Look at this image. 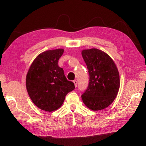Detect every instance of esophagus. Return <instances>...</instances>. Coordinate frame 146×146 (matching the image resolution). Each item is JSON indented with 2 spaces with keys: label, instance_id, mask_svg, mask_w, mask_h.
Masks as SVG:
<instances>
[{
  "label": "esophagus",
  "instance_id": "esophagus-1",
  "mask_svg": "<svg viewBox=\"0 0 146 146\" xmlns=\"http://www.w3.org/2000/svg\"><path fill=\"white\" fill-rule=\"evenodd\" d=\"M73 83H74V84H75V87H76V86H77V81H76V80H73Z\"/></svg>",
  "mask_w": 146,
  "mask_h": 146
}]
</instances>
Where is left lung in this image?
I'll return each mask as SVG.
<instances>
[{"label": "left lung", "instance_id": "1", "mask_svg": "<svg viewBox=\"0 0 146 146\" xmlns=\"http://www.w3.org/2000/svg\"><path fill=\"white\" fill-rule=\"evenodd\" d=\"M82 56L90 75L88 88L82 95L83 102L91 110H103L118 94L120 76L117 68L111 58L100 49H84Z\"/></svg>", "mask_w": 146, "mask_h": 146}]
</instances>
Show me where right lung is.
Returning <instances> with one entry per match:
<instances>
[{
  "label": "right lung",
  "mask_w": 146,
  "mask_h": 146,
  "mask_svg": "<svg viewBox=\"0 0 146 146\" xmlns=\"http://www.w3.org/2000/svg\"><path fill=\"white\" fill-rule=\"evenodd\" d=\"M63 49L40 53L31 64L26 76V88L29 97L42 110L51 112L62 104L67 94L75 89L58 62Z\"/></svg>",
  "instance_id": "obj_1"
}]
</instances>
